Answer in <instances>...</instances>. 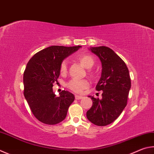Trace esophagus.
<instances>
[{"label": "esophagus", "instance_id": "1", "mask_svg": "<svg viewBox=\"0 0 154 154\" xmlns=\"http://www.w3.org/2000/svg\"><path fill=\"white\" fill-rule=\"evenodd\" d=\"M75 97L76 100H81L83 98V96H78V95H75Z\"/></svg>", "mask_w": 154, "mask_h": 154}]
</instances>
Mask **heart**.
<instances>
[{"mask_svg": "<svg viewBox=\"0 0 154 154\" xmlns=\"http://www.w3.org/2000/svg\"><path fill=\"white\" fill-rule=\"evenodd\" d=\"M78 60L82 64V65L85 68L89 69L94 66L95 63L94 58L89 54H83L78 57ZM68 65L66 60H63L60 64V72L62 75L66 74L67 72ZM89 75L91 76H94L93 72H90ZM89 84L88 81L86 80H79V79H72L68 83V88L71 89L72 91L76 93H81L84 89H87L89 87Z\"/></svg>", "mask_w": 154, "mask_h": 154, "instance_id": "b5f03b06", "label": "heart"}]
</instances>
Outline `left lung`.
Returning <instances> with one entry per match:
<instances>
[{
    "instance_id": "8db88e82",
    "label": "left lung",
    "mask_w": 154,
    "mask_h": 154,
    "mask_svg": "<svg viewBox=\"0 0 154 154\" xmlns=\"http://www.w3.org/2000/svg\"><path fill=\"white\" fill-rule=\"evenodd\" d=\"M102 63V75L96 85L102 91V98L89 96L93 102L86 113L87 118L97 126H106L118 118L127 106L131 83L125 63L111 48L106 46L91 47Z\"/></svg>"
}]
</instances>
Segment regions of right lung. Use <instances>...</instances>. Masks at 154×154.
<instances>
[{
	"label": "right lung",
	"mask_w": 154,
	"mask_h": 154,
	"mask_svg": "<svg viewBox=\"0 0 154 154\" xmlns=\"http://www.w3.org/2000/svg\"><path fill=\"white\" fill-rule=\"evenodd\" d=\"M80 48L81 46H52L37 52L29 60L23 73V94L39 121L52 125L66 118L74 95L63 90L57 97L52 87L58 82L61 63Z\"/></svg>",
	"instance_id": "obj_1"
}]
</instances>
